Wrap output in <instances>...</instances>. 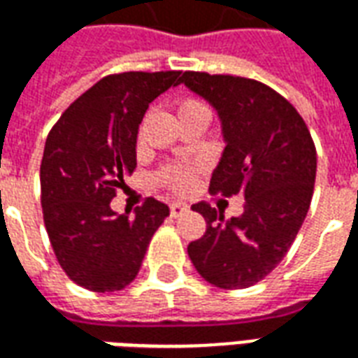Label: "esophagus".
Returning <instances> with one entry per match:
<instances>
[{
  "label": "esophagus",
  "instance_id": "1",
  "mask_svg": "<svg viewBox=\"0 0 358 358\" xmlns=\"http://www.w3.org/2000/svg\"><path fill=\"white\" fill-rule=\"evenodd\" d=\"M187 209H189V207H187L186 203H180V201L171 203V215H172V217H182L184 213H187Z\"/></svg>",
  "mask_w": 358,
  "mask_h": 358
}]
</instances>
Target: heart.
Wrapping results in <instances>:
<instances>
[{
  "label": "heart",
  "instance_id": "b5f03b06",
  "mask_svg": "<svg viewBox=\"0 0 358 358\" xmlns=\"http://www.w3.org/2000/svg\"><path fill=\"white\" fill-rule=\"evenodd\" d=\"M195 107H203V105L199 101H195V99H184V101L180 103V110L195 109ZM164 180L174 189H186L192 184V171L187 166H176V169H171V171L166 172Z\"/></svg>",
  "mask_w": 358,
  "mask_h": 358
}]
</instances>
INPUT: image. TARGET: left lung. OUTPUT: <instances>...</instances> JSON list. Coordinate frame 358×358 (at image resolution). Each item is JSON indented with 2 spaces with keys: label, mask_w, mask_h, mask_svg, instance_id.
I'll list each match as a JSON object with an SVG mask.
<instances>
[{
  "label": "left lung",
  "mask_w": 358,
  "mask_h": 358,
  "mask_svg": "<svg viewBox=\"0 0 358 358\" xmlns=\"http://www.w3.org/2000/svg\"><path fill=\"white\" fill-rule=\"evenodd\" d=\"M189 92L217 110L224 151L210 192L243 194L241 217L224 220L207 203L203 238L187 245L195 270L209 284L241 289L276 268L292 248L313 199L316 149L292 103L261 82L228 74L184 73Z\"/></svg>",
  "instance_id": "8db88e82"
}]
</instances>
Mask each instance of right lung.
<instances>
[{
  "label": "right lung",
  "instance_id": "add662e5",
  "mask_svg": "<svg viewBox=\"0 0 358 358\" xmlns=\"http://www.w3.org/2000/svg\"><path fill=\"white\" fill-rule=\"evenodd\" d=\"M178 71L110 74L61 115L43 148V222L59 264L90 292H117L140 272L169 207L149 197L118 215L110 199L136 169V141L149 103L178 86Z\"/></svg>",
  "mask_w": 358,
  "mask_h": 358
}]
</instances>
